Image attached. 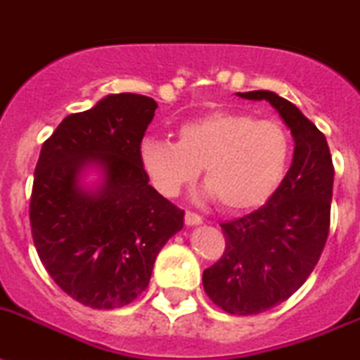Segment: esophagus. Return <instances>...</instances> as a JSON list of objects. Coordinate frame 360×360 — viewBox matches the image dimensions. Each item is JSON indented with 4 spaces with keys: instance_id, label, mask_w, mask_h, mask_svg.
I'll return each instance as SVG.
<instances>
[{
    "instance_id": "34e87169",
    "label": "esophagus",
    "mask_w": 360,
    "mask_h": 360,
    "mask_svg": "<svg viewBox=\"0 0 360 360\" xmlns=\"http://www.w3.org/2000/svg\"><path fill=\"white\" fill-rule=\"evenodd\" d=\"M184 221H186L187 226H198V224H202V217L197 215V213H193V212H186V215H184Z\"/></svg>"
}]
</instances>
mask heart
<instances>
[{
  "label": "heart",
  "mask_w": 360,
  "mask_h": 360,
  "mask_svg": "<svg viewBox=\"0 0 360 360\" xmlns=\"http://www.w3.org/2000/svg\"><path fill=\"white\" fill-rule=\"evenodd\" d=\"M290 154L283 124L230 110L182 124L178 141L148 136L139 143V162L162 195L174 197L202 169L210 195L230 213L252 212L274 197Z\"/></svg>",
  "instance_id": "1"
}]
</instances>
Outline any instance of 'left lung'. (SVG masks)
<instances>
[{
	"mask_svg": "<svg viewBox=\"0 0 360 360\" xmlns=\"http://www.w3.org/2000/svg\"><path fill=\"white\" fill-rule=\"evenodd\" d=\"M237 95L269 101L294 139L280 189L259 210L222 222L224 254L202 274L213 304L248 316L290 298L319 263L329 233L335 169L326 136L290 101L266 90Z\"/></svg>",
	"mask_w": 360,
	"mask_h": 360,
	"instance_id": "8db88e82",
	"label": "left lung"
}]
</instances>
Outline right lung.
I'll use <instances>...</instances> for the list:
<instances>
[{
  "label": "right lung",
  "instance_id": "add662e5",
  "mask_svg": "<svg viewBox=\"0 0 360 360\" xmlns=\"http://www.w3.org/2000/svg\"><path fill=\"white\" fill-rule=\"evenodd\" d=\"M156 108L145 95H106L64 117L41 145L29 206L32 240L53 281L88 307L134 302L163 245L184 228L182 210L148 184L139 162ZM90 167L101 173L91 190L82 182Z\"/></svg>",
  "mask_w": 360,
  "mask_h": 360
}]
</instances>
